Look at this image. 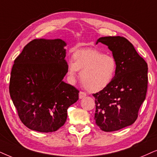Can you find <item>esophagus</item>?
<instances>
[{"label":"esophagus","mask_w":157,"mask_h":157,"mask_svg":"<svg viewBox=\"0 0 157 157\" xmlns=\"http://www.w3.org/2000/svg\"><path fill=\"white\" fill-rule=\"evenodd\" d=\"M85 96H86V93H85V92H83V91H80V92L79 93V98H80V99L85 98Z\"/></svg>","instance_id":"esophagus-1"}]
</instances>
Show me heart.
Returning <instances> with one entry per match:
<instances>
[{
  "label": "heart",
  "instance_id": "b5f03b06",
  "mask_svg": "<svg viewBox=\"0 0 157 157\" xmlns=\"http://www.w3.org/2000/svg\"><path fill=\"white\" fill-rule=\"evenodd\" d=\"M72 59L73 61L68 62L67 74L74 80L77 70H81V82L90 92L103 90L112 82L116 75V59L98 49L77 50L72 54Z\"/></svg>",
  "mask_w": 157,
  "mask_h": 157
}]
</instances>
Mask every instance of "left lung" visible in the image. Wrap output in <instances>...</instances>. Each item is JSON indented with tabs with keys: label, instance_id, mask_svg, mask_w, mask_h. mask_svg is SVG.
<instances>
[{
	"label": "left lung",
	"instance_id": "8db88e82",
	"mask_svg": "<svg viewBox=\"0 0 157 157\" xmlns=\"http://www.w3.org/2000/svg\"><path fill=\"white\" fill-rule=\"evenodd\" d=\"M106 45L117 61L114 78L108 86L94 93V120L103 131L112 132L131 125L146 98L148 65L125 37H100L97 43Z\"/></svg>",
	"mask_w": 157,
	"mask_h": 157
}]
</instances>
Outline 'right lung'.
<instances>
[{
    "label": "right lung",
    "mask_w": 157,
    "mask_h": 157,
    "mask_svg": "<svg viewBox=\"0 0 157 157\" xmlns=\"http://www.w3.org/2000/svg\"><path fill=\"white\" fill-rule=\"evenodd\" d=\"M64 46L61 39H35L14 60L10 96L21 122L30 130L56 131L78 100L79 90L62 80L67 72Z\"/></svg>",
    "instance_id": "right-lung-1"
}]
</instances>
